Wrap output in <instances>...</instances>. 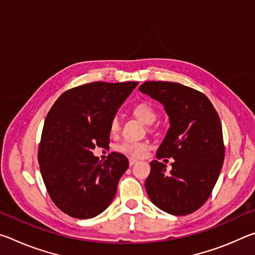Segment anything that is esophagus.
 I'll return each instance as SVG.
<instances>
[{"instance_id": "1", "label": "esophagus", "mask_w": 255, "mask_h": 255, "mask_svg": "<svg viewBox=\"0 0 255 255\" xmlns=\"http://www.w3.org/2000/svg\"><path fill=\"white\" fill-rule=\"evenodd\" d=\"M137 162L138 161H137V159H135V158H129V165H130V166H132L133 164L137 163Z\"/></svg>"}]
</instances>
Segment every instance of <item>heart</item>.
<instances>
[{"label":"heart","mask_w":255,"mask_h":255,"mask_svg":"<svg viewBox=\"0 0 255 255\" xmlns=\"http://www.w3.org/2000/svg\"><path fill=\"white\" fill-rule=\"evenodd\" d=\"M132 114L146 125H152L156 120V111L146 102L138 103L132 109ZM120 129V122L118 117H114L110 123L111 132H117ZM118 150L131 157H143L147 153V145L140 141H125L118 146Z\"/></svg>","instance_id":"obj_1"}]
</instances>
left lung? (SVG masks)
Masks as SVG:
<instances>
[{"label": "left lung", "mask_w": 255, "mask_h": 255, "mask_svg": "<svg viewBox=\"0 0 255 255\" xmlns=\"http://www.w3.org/2000/svg\"><path fill=\"white\" fill-rule=\"evenodd\" d=\"M139 91L163 105L169 116L156 158H174L170 172L156 159L150 162L146 191L165 213L191 214L209 198L225 157L217 111L204 93L175 82H145Z\"/></svg>", "instance_id": "1"}]
</instances>
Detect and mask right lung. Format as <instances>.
I'll list each match as a JSON object with an SVG mask.
<instances>
[{
  "instance_id": "1",
  "label": "right lung",
  "mask_w": 255,
  "mask_h": 255,
  "mask_svg": "<svg viewBox=\"0 0 255 255\" xmlns=\"http://www.w3.org/2000/svg\"><path fill=\"white\" fill-rule=\"evenodd\" d=\"M137 82H92L60 96L47 115L38 152L40 172L51 200L63 213L93 218L114 200L129 162L111 153L99 161L92 150L107 147L110 123Z\"/></svg>"
}]
</instances>
